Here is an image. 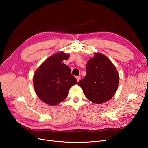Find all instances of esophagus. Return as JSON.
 I'll return each mask as SVG.
<instances>
[{
	"mask_svg": "<svg viewBox=\"0 0 148 148\" xmlns=\"http://www.w3.org/2000/svg\"><path fill=\"white\" fill-rule=\"evenodd\" d=\"M76 79H77V81L78 82V81H79L80 80V78H81V77H80L79 76H76Z\"/></svg>",
	"mask_w": 148,
	"mask_h": 148,
	"instance_id": "1",
	"label": "esophagus"
}]
</instances>
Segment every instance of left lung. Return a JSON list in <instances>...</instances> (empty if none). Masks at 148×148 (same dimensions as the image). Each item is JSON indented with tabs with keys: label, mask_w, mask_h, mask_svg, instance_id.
Returning a JSON list of instances; mask_svg holds the SVG:
<instances>
[{
	"label": "left lung",
	"mask_w": 148,
	"mask_h": 148,
	"mask_svg": "<svg viewBox=\"0 0 148 148\" xmlns=\"http://www.w3.org/2000/svg\"><path fill=\"white\" fill-rule=\"evenodd\" d=\"M119 83V74L109 59L95 53L86 65V75L77 83L86 98L92 102L102 103L114 96Z\"/></svg>",
	"instance_id": "left-lung-1"
}]
</instances>
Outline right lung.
<instances>
[{
  "label": "right lung",
  "instance_id": "add662e5",
  "mask_svg": "<svg viewBox=\"0 0 148 148\" xmlns=\"http://www.w3.org/2000/svg\"><path fill=\"white\" fill-rule=\"evenodd\" d=\"M69 57V55L62 52L49 56L34 74V89L45 103L51 106L58 104L67 98L69 89L77 83L71 69L63 64Z\"/></svg>",
  "mask_w": 148,
  "mask_h": 148
}]
</instances>
